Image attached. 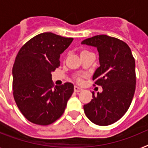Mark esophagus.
Returning <instances> with one entry per match:
<instances>
[{
	"label": "esophagus",
	"instance_id": "34e87169",
	"mask_svg": "<svg viewBox=\"0 0 148 148\" xmlns=\"http://www.w3.org/2000/svg\"><path fill=\"white\" fill-rule=\"evenodd\" d=\"M74 90L75 92H81L83 89H82V88L79 87V86H75L74 88Z\"/></svg>",
	"mask_w": 148,
	"mask_h": 148
}]
</instances>
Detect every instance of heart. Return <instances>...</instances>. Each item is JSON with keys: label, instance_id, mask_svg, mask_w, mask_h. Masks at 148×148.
<instances>
[{"label": "heart", "instance_id": "heart-1", "mask_svg": "<svg viewBox=\"0 0 148 148\" xmlns=\"http://www.w3.org/2000/svg\"><path fill=\"white\" fill-rule=\"evenodd\" d=\"M85 52H87V51H86V50H84V51H82L81 53H85ZM83 77L84 76H82V75H76V76L74 77V79H75V80H76L77 82H78V83H81L82 82V78H83Z\"/></svg>", "mask_w": 148, "mask_h": 148}]
</instances>
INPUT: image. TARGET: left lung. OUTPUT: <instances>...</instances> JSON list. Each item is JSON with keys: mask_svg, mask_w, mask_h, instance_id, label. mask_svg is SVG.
I'll return each instance as SVG.
<instances>
[{"mask_svg": "<svg viewBox=\"0 0 148 148\" xmlns=\"http://www.w3.org/2000/svg\"><path fill=\"white\" fill-rule=\"evenodd\" d=\"M82 44L97 48L100 66L95 70L94 86L103 91L84 105L86 116L93 123L108 126L120 120L130 108L135 90V59L130 47L121 40L101 34L87 38Z\"/></svg>", "mask_w": 148, "mask_h": 148, "instance_id": "left-lung-1", "label": "left lung"}]
</instances>
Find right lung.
I'll return each instance as SVG.
<instances>
[{
  "mask_svg": "<svg viewBox=\"0 0 148 148\" xmlns=\"http://www.w3.org/2000/svg\"><path fill=\"white\" fill-rule=\"evenodd\" d=\"M73 40L45 32L29 40L18 51L13 68V97L30 122L47 126L64 113L74 85L65 83L53 87L51 74L60 65V54Z\"/></svg>",
  "mask_w": 148,
  "mask_h": 148,
  "instance_id": "add662e5",
  "label": "right lung"
}]
</instances>
